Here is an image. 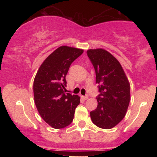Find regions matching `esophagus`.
<instances>
[{
	"instance_id": "obj_1",
	"label": "esophagus",
	"mask_w": 157,
	"mask_h": 157,
	"mask_svg": "<svg viewBox=\"0 0 157 157\" xmlns=\"http://www.w3.org/2000/svg\"><path fill=\"white\" fill-rule=\"evenodd\" d=\"M82 98L83 99V100H87V99L89 98V96H88V95H85V96H82Z\"/></svg>"
}]
</instances>
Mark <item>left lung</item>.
<instances>
[{
    "label": "left lung",
    "mask_w": 157,
    "mask_h": 157,
    "mask_svg": "<svg viewBox=\"0 0 157 157\" xmlns=\"http://www.w3.org/2000/svg\"><path fill=\"white\" fill-rule=\"evenodd\" d=\"M87 55L94 68L100 92L97 109L90 112L91 120L99 128H112L125 116L130 102V84L121 65L109 52L89 49Z\"/></svg>",
    "instance_id": "1"
}]
</instances>
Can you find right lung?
<instances>
[{
    "label": "right lung",
    "mask_w": 157,
    "mask_h": 157,
    "mask_svg": "<svg viewBox=\"0 0 157 157\" xmlns=\"http://www.w3.org/2000/svg\"><path fill=\"white\" fill-rule=\"evenodd\" d=\"M82 53V49L60 46L44 61L35 76V105L41 117L54 128H63L70 125L75 109L80 104V97L66 93L65 87L70 66Z\"/></svg>",
    "instance_id": "obj_1"
}]
</instances>
